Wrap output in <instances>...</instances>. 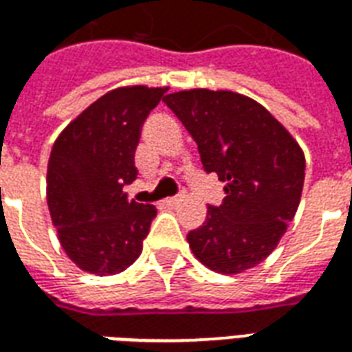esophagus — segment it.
Listing matches in <instances>:
<instances>
[{"label": "esophagus", "mask_w": 352, "mask_h": 352, "mask_svg": "<svg viewBox=\"0 0 352 352\" xmlns=\"http://www.w3.org/2000/svg\"><path fill=\"white\" fill-rule=\"evenodd\" d=\"M183 201H184L183 196H177V198H168L164 204H166L168 207H177V206H181Z\"/></svg>", "instance_id": "obj_1"}]
</instances>
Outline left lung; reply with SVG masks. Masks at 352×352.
<instances>
[{"label":"left lung","instance_id":"8db88e82","mask_svg":"<svg viewBox=\"0 0 352 352\" xmlns=\"http://www.w3.org/2000/svg\"><path fill=\"white\" fill-rule=\"evenodd\" d=\"M164 101L198 143L207 173L226 184L222 206L207 207L206 222L186 236L194 256L222 275L258 265L275 251L300 206L302 146L243 94L190 88Z\"/></svg>","mask_w":352,"mask_h":352}]
</instances>
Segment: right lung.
<instances>
[{"mask_svg": "<svg viewBox=\"0 0 352 352\" xmlns=\"http://www.w3.org/2000/svg\"><path fill=\"white\" fill-rule=\"evenodd\" d=\"M168 88L120 87L65 126L47 168V204L67 258L92 275H115L143 251L156 207L124 194L138 177L141 128Z\"/></svg>", "mask_w": 352, "mask_h": 352, "instance_id": "right-lung-1", "label": "right lung"}]
</instances>
